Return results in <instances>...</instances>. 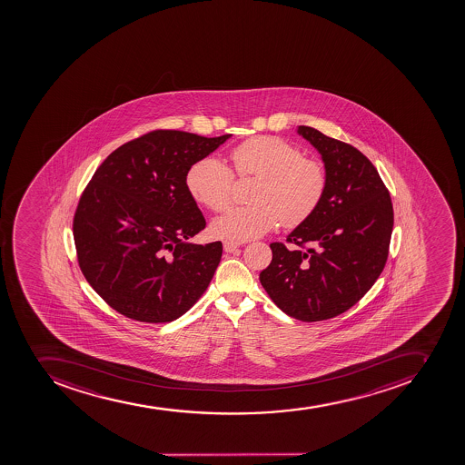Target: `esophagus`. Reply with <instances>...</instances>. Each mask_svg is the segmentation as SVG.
<instances>
[{"label": "esophagus", "instance_id": "34e87169", "mask_svg": "<svg viewBox=\"0 0 465 465\" xmlns=\"http://www.w3.org/2000/svg\"><path fill=\"white\" fill-rule=\"evenodd\" d=\"M223 247H224V251H226V252H234V251L241 247V243L233 242V241H226Z\"/></svg>", "mask_w": 465, "mask_h": 465}]
</instances>
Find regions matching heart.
Masks as SVG:
<instances>
[{
	"instance_id": "heart-1",
	"label": "heart",
	"mask_w": 465,
	"mask_h": 465,
	"mask_svg": "<svg viewBox=\"0 0 465 465\" xmlns=\"http://www.w3.org/2000/svg\"><path fill=\"white\" fill-rule=\"evenodd\" d=\"M239 177H259L247 206H232L211 223L217 238H260L281 223L296 227L317 211L324 198L327 175L318 162L304 159L301 148L275 136H257L231 152ZM185 187L194 201L210 210L229 205L233 173L222 159L202 157L185 173Z\"/></svg>"
}]
</instances>
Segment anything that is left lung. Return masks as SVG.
<instances>
[{"label":"left lung","mask_w":465,"mask_h":465,"mask_svg":"<svg viewBox=\"0 0 465 465\" xmlns=\"http://www.w3.org/2000/svg\"><path fill=\"white\" fill-rule=\"evenodd\" d=\"M324 162L327 187L317 211L271 243L260 282L273 303L296 320L322 321L352 308L387 263L394 211L373 163L352 145L297 126Z\"/></svg>","instance_id":"left-lung-1"}]
</instances>
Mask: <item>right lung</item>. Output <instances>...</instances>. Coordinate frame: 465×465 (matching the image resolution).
<instances>
[{
    "label": "right lung",
    "instance_id": "obj_1",
    "mask_svg": "<svg viewBox=\"0 0 465 465\" xmlns=\"http://www.w3.org/2000/svg\"><path fill=\"white\" fill-rule=\"evenodd\" d=\"M231 136L150 132L114 150L83 192L73 223L78 264L124 317L177 320L210 285L223 243L187 242L206 223L185 173Z\"/></svg>",
    "mask_w": 465,
    "mask_h": 465
}]
</instances>
